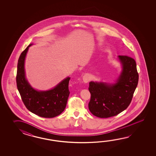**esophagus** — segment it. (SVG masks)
Returning <instances> with one entry per match:
<instances>
[{"label": "esophagus", "mask_w": 156, "mask_h": 156, "mask_svg": "<svg viewBox=\"0 0 156 156\" xmlns=\"http://www.w3.org/2000/svg\"><path fill=\"white\" fill-rule=\"evenodd\" d=\"M83 81L85 83H87L91 79V77L89 74H85L83 77Z\"/></svg>", "instance_id": "obj_1"}]
</instances>
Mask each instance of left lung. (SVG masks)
I'll use <instances>...</instances> for the list:
<instances>
[{"label":"left lung","mask_w":156,"mask_h":156,"mask_svg":"<svg viewBox=\"0 0 156 156\" xmlns=\"http://www.w3.org/2000/svg\"><path fill=\"white\" fill-rule=\"evenodd\" d=\"M118 58L122 65V71L116 83H89L91 99L89 109L97 117L107 118L115 116L126 109L138 85L139 75L134 59L120 55Z\"/></svg>","instance_id":"left-lung-1"}]
</instances>
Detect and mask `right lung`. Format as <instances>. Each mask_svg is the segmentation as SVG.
<instances>
[{
	"instance_id": "add662e5",
	"label": "right lung",
	"mask_w": 156,
	"mask_h": 156,
	"mask_svg": "<svg viewBox=\"0 0 156 156\" xmlns=\"http://www.w3.org/2000/svg\"><path fill=\"white\" fill-rule=\"evenodd\" d=\"M30 44L20 54L17 65V89L27 109L30 112L43 118H53L62 113L66 106L69 96V83L67 77L52 89L37 91L34 89L26 79L24 61Z\"/></svg>"
}]
</instances>
